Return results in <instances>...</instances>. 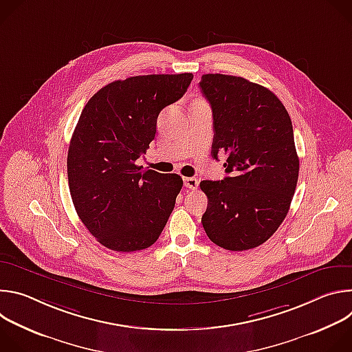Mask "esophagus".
I'll list each match as a JSON object with an SVG mask.
<instances>
[{
    "label": "esophagus",
    "instance_id": "obj_1",
    "mask_svg": "<svg viewBox=\"0 0 352 352\" xmlns=\"http://www.w3.org/2000/svg\"><path fill=\"white\" fill-rule=\"evenodd\" d=\"M184 185H185L186 188H189V189H196L197 185H199V181H197L196 178H192V177L184 178Z\"/></svg>",
    "mask_w": 352,
    "mask_h": 352
}]
</instances>
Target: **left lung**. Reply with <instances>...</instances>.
I'll return each mask as SVG.
<instances>
[{
    "label": "left lung",
    "instance_id": "left-lung-1",
    "mask_svg": "<svg viewBox=\"0 0 352 352\" xmlns=\"http://www.w3.org/2000/svg\"><path fill=\"white\" fill-rule=\"evenodd\" d=\"M212 106V156L227 155L226 177L202 181L204 228L216 245L246 250L266 242L285 219L299 159L291 118L277 96L241 76L206 74L199 83Z\"/></svg>",
    "mask_w": 352,
    "mask_h": 352
}]
</instances>
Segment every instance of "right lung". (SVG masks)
Segmentation results:
<instances>
[{"instance_id": "1", "label": "right lung", "mask_w": 352, "mask_h": 352, "mask_svg": "<svg viewBox=\"0 0 352 352\" xmlns=\"http://www.w3.org/2000/svg\"><path fill=\"white\" fill-rule=\"evenodd\" d=\"M192 74L142 75L100 89L82 110L68 148L75 210L90 234L117 252L152 246L182 188L178 174L142 170L160 111L179 100Z\"/></svg>"}]
</instances>
